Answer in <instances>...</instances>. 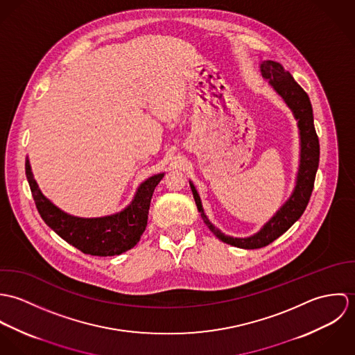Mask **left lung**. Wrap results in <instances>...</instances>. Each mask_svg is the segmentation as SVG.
I'll use <instances>...</instances> for the list:
<instances>
[{
    "label": "left lung",
    "mask_w": 355,
    "mask_h": 355,
    "mask_svg": "<svg viewBox=\"0 0 355 355\" xmlns=\"http://www.w3.org/2000/svg\"><path fill=\"white\" fill-rule=\"evenodd\" d=\"M259 71L262 78L268 80L269 86L275 90V93L291 109L295 120L298 121L297 125L300 130V165H298L295 186L291 196L270 217V220H268L261 227L258 232H255L254 235L248 238H234L221 232L207 218L203 210L201 197L194 183L190 180V187L197 203L198 211L201 213L203 223L207 225V228L221 242L239 249H246V250L261 249L268 246L269 243L276 241L279 236H282L287 230H290L295 221L300 220L310 200L317 168H318V161H320V145H318V138L314 128L313 109L304 89L294 80L291 73L287 72L284 67L276 61L261 60Z\"/></svg>",
    "instance_id": "obj_1"
}]
</instances>
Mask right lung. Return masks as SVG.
I'll use <instances>...</instances> for the list:
<instances>
[{
  "label": "right lung",
  "mask_w": 355,
  "mask_h": 355,
  "mask_svg": "<svg viewBox=\"0 0 355 355\" xmlns=\"http://www.w3.org/2000/svg\"><path fill=\"white\" fill-rule=\"evenodd\" d=\"M164 175V172L157 173L142 182L130 205L114 214L78 217L61 210L42 194L34 179L30 159L26 158V176L42 220L60 238L82 253L98 257L119 255L139 242L148 225L154 189Z\"/></svg>",
  "instance_id": "obj_1"
}]
</instances>
